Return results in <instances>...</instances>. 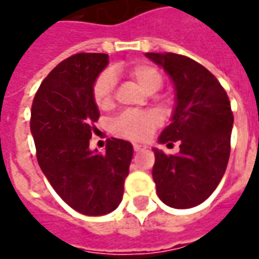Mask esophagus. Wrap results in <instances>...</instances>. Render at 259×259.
Masks as SVG:
<instances>
[{"instance_id": "34e87169", "label": "esophagus", "mask_w": 259, "mask_h": 259, "mask_svg": "<svg viewBox=\"0 0 259 259\" xmlns=\"http://www.w3.org/2000/svg\"><path fill=\"white\" fill-rule=\"evenodd\" d=\"M147 149V145H142V144H134V151L135 152H142Z\"/></svg>"}]
</instances>
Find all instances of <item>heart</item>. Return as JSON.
<instances>
[{"instance_id":"heart-1","label":"heart","mask_w":259,"mask_h":259,"mask_svg":"<svg viewBox=\"0 0 259 259\" xmlns=\"http://www.w3.org/2000/svg\"><path fill=\"white\" fill-rule=\"evenodd\" d=\"M115 72L106 70L96 78L93 84V100L100 110L111 108L114 103L115 89ZM126 74L133 78L145 93H155L162 85V76L159 70L151 63L140 62L126 69ZM159 124V118L155 112H122L114 121V133L130 140H145Z\"/></svg>"}]
</instances>
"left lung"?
I'll use <instances>...</instances> for the list:
<instances>
[{
	"label": "left lung",
	"mask_w": 259,
	"mask_h": 259,
	"mask_svg": "<svg viewBox=\"0 0 259 259\" xmlns=\"http://www.w3.org/2000/svg\"><path fill=\"white\" fill-rule=\"evenodd\" d=\"M170 77L175 108L158 142L181 141V151L166 155L152 148V178L166 206L192 208L210 197L230 158L234 117L219 80L204 66L176 53H145Z\"/></svg>",
	"instance_id": "1"
}]
</instances>
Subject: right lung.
Returning a JSON list of instances; mask_svg holds the SVG:
<instances>
[{
    "instance_id": "1",
    "label": "right lung",
    "mask_w": 259,
    "mask_h": 259,
    "mask_svg": "<svg viewBox=\"0 0 259 259\" xmlns=\"http://www.w3.org/2000/svg\"><path fill=\"white\" fill-rule=\"evenodd\" d=\"M107 65L106 53L67 58L42 81L31 111L39 166L63 201L85 215L118 207L134 155L133 144L118 138L108 140L104 153L89 147L100 117L93 84Z\"/></svg>"
}]
</instances>
